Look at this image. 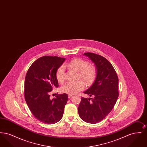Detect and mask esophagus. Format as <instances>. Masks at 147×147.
Masks as SVG:
<instances>
[{"label": "esophagus", "mask_w": 147, "mask_h": 147, "mask_svg": "<svg viewBox=\"0 0 147 147\" xmlns=\"http://www.w3.org/2000/svg\"><path fill=\"white\" fill-rule=\"evenodd\" d=\"M73 96L72 95H70V94L68 95V98H73Z\"/></svg>", "instance_id": "obj_1"}]
</instances>
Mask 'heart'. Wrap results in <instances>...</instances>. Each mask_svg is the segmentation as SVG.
<instances>
[{
  "label": "heart",
  "instance_id": "1",
  "mask_svg": "<svg viewBox=\"0 0 147 147\" xmlns=\"http://www.w3.org/2000/svg\"><path fill=\"white\" fill-rule=\"evenodd\" d=\"M65 66L79 72V77L88 84H90L94 80L96 75L95 69L94 67L89 65V62L85 60L80 58H75L69 62L66 63ZM56 78L58 82L60 83H62L64 82L65 74V67L64 65L61 66L57 69ZM85 86V84L82 80L69 82L62 87V91L70 95H74L77 94L78 91L84 89Z\"/></svg>",
  "mask_w": 147,
  "mask_h": 147
}]
</instances>
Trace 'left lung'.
I'll return each instance as SVG.
<instances>
[{
    "label": "left lung",
    "mask_w": 147,
    "mask_h": 147,
    "mask_svg": "<svg viewBox=\"0 0 147 147\" xmlns=\"http://www.w3.org/2000/svg\"><path fill=\"white\" fill-rule=\"evenodd\" d=\"M94 63L96 76L91 86L84 92L92 98H81L78 107L80 117L95 124L101 121L111 111L119 97V78L112 64L102 56L85 53Z\"/></svg>",
    "instance_id": "1"
}]
</instances>
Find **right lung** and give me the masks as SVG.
Returning <instances> with one entry per match:
<instances>
[{
    "label": "right lung",
    "mask_w": 147,
    "mask_h": 147,
    "mask_svg": "<svg viewBox=\"0 0 147 147\" xmlns=\"http://www.w3.org/2000/svg\"><path fill=\"white\" fill-rule=\"evenodd\" d=\"M65 60L59 57H42L32 64L25 77V101L33 115L43 123L53 124L63 116L68 95L51 99L49 92L59 86L56 72Z\"/></svg>",
    "instance_id": "obj_1"
}]
</instances>
